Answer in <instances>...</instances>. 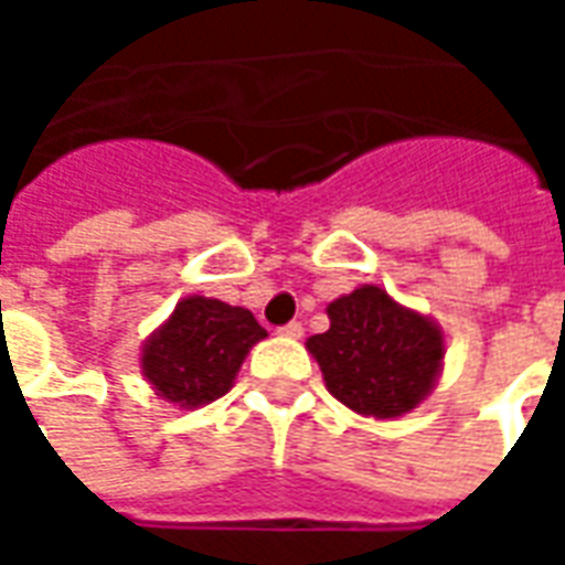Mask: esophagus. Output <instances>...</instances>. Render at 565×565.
I'll use <instances>...</instances> for the list:
<instances>
[{
    "label": "esophagus",
    "instance_id": "esophagus-1",
    "mask_svg": "<svg viewBox=\"0 0 565 565\" xmlns=\"http://www.w3.org/2000/svg\"><path fill=\"white\" fill-rule=\"evenodd\" d=\"M278 332H281L284 339H302V323H299V320H290V323L281 327Z\"/></svg>",
    "mask_w": 565,
    "mask_h": 565
}]
</instances>
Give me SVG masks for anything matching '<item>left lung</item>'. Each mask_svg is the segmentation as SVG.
<instances>
[{"instance_id": "left-lung-1", "label": "left lung", "mask_w": 565, "mask_h": 565, "mask_svg": "<svg viewBox=\"0 0 565 565\" xmlns=\"http://www.w3.org/2000/svg\"><path fill=\"white\" fill-rule=\"evenodd\" d=\"M330 330L311 335L327 391L354 415L396 420L436 391L445 369V330L396 302L379 284H360L327 306Z\"/></svg>"}]
</instances>
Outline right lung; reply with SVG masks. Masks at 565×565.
Returning <instances> with one entry per match:
<instances>
[{"mask_svg": "<svg viewBox=\"0 0 565 565\" xmlns=\"http://www.w3.org/2000/svg\"><path fill=\"white\" fill-rule=\"evenodd\" d=\"M263 339L266 330L247 308L184 296L141 342V379L162 403L193 412L230 393L245 356Z\"/></svg>", "mask_w": 565, "mask_h": 565, "instance_id": "obj_1", "label": "right lung"}]
</instances>
